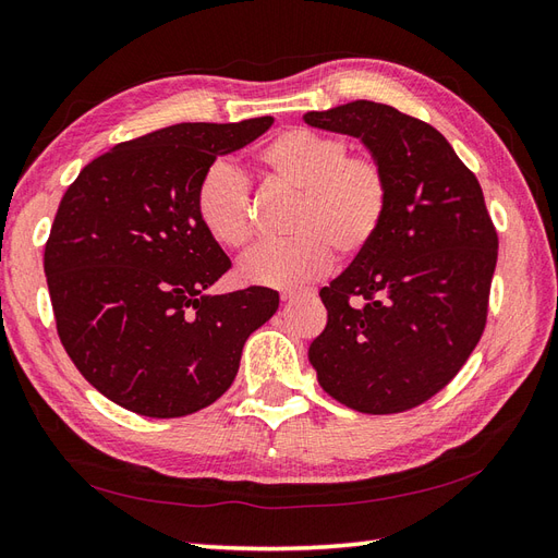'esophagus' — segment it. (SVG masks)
<instances>
[{
  "label": "esophagus",
  "mask_w": 558,
  "mask_h": 558,
  "mask_svg": "<svg viewBox=\"0 0 558 558\" xmlns=\"http://www.w3.org/2000/svg\"><path fill=\"white\" fill-rule=\"evenodd\" d=\"M312 295H314V291H283L281 300L283 303H293V300H298V298H312Z\"/></svg>",
  "instance_id": "esophagus-1"
}]
</instances>
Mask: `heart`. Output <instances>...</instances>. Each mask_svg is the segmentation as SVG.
Listing matches in <instances>:
<instances>
[{
    "instance_id": "1",
    "label": "heart",
    "mask_w": 558,
    "mask_h": 558,
    "mask_svg": "<svg viewBox=\"0 0 558 558\" xmlns=\"http://www.w3.org/2000/svg\"><path fill=\"white\" fill-rule=\"evenodd\" d=\"M340 135L303 126L283 129L258 149V167L275 183L298 192L289 242L267 244L239 265L246 283L293 289L333 263L364 253L387 216L389 185L383 167L366 155H348ZM194 208L210 239L244 248L253 239L248 185L228 163H214L194 192Z\"/></svg>"
}]
</instances>
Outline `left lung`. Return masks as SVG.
Masks as SVG:
<instances>
[{
	"label": "left lung",
	"mask_w": 558,
	"mask_h": 558,
	"mask_svg": "<svg viewBox=\"0 0 558 558\" xmlns=\"http://www.w3.org/2000/svg\"><path fill=\"white\" fill-rule=\"evenodd\" d=\"M303 119L356 138L389 185L378 236L319 291L328 322L310 364L348 409H415L456 378L484 333L498 263L484 192L439 131L391 105L352 100Z\"/></svg>",
	"instance_id": "obj_1"
}]
</instances>
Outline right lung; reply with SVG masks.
Masks as SVG:
<instances>
[{
  "label": "right lung",
  "mask_w": 558,
  "mask_h": 558,
  "mask_svg": "<svg viewBox=\"0 0 558 558\" xmlns=\"http://www.w3.org/2000/svg\"><path fill=\"white\" fill-rule=\"evenodd\" d=\"M272 122L173 124L119 143L60 199L44 251L58 336L122 409H206L232 385L246 338L277 312L279 293L263 286L210 293L232 263L194 208L206 169Z\"/></svg>",
  "instance_id": "add662e5"
}]
</instances>
